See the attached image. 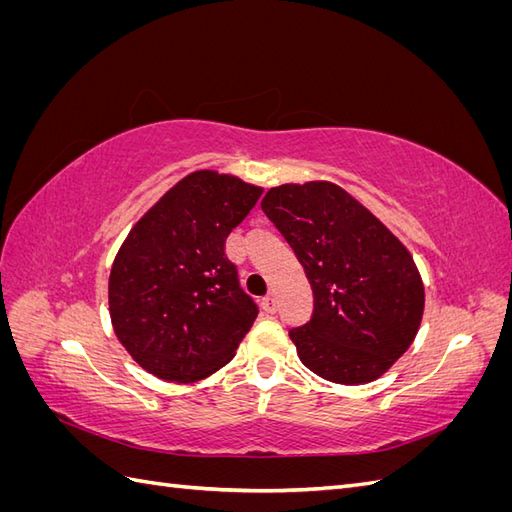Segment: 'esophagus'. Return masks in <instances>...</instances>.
I'll use <instances>...</instances> for the list:
<instances>
[{"mask_svg": "<svg viewBox=\"0 0 512 512\" xmlns=\"http://www.w3.org/2000/svg\"><path fill=\"white\" fill-rule=\"evenodd\" d=\"M262 309H265L267 314H275V309H277V301H275L273 294H269V297L262 299Z\"/></svg>", "mask_w": 512, "mask_h": 512, "instance_id": "1", "label": "esophagus"}]
</instances>
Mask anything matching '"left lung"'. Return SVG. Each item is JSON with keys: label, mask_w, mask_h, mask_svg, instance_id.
<instances>
[{"label": "left lung", "mask_w": 512, "mask_h": 512, "mask_svg": "<svg viewBox=\"0 0 512 512\" xmlns=\"http://www.w3.org/2000/svg\"><path fill=\"white\" fill-rule=\"evenodd\" d=\"M260 207L314 290L312 318L288 331L301 363L337 384L382 376L410 348L423 316V282L406 247L327 181L271 188Z\"/></svg>", "instance_id": "obj_1"}]
</instances>
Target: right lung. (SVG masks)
Wrapping results in <instances>:
<instances>
[{"label":"right lung","mask_w":512,"mask_h":512,"mask_svg":"<svg viewBox=\"0 0 512 512\" xmlns=\"http://www.w3.org/2000/svg\"><path fill=\"white\" fill-rule=\"evenodd\" d=\"M262 190L198 170L130 230L113 262L108 307L119 342L149 374L194 382L224 367L258 316L226 239Z\"/></svg>","instance_id":"right-lung-1"}]
</instances>
